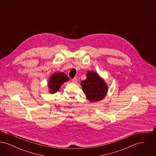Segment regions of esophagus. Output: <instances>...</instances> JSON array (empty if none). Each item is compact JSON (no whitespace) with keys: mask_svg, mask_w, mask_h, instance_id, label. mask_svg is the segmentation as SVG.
<instances>
[{"mask_svg":"<svg viewBox=\"0 0 156 156\" xmlns=\"http://www.w3.org/2000/svg\"><path fill=\"white\" fill-rule=\"evenodd\" d=\"M77 81H78V80L76 78H74L73 79H72V82L74 83H76V82H77Z\"/></svg>","mask_w":156,"mask_h":156,"instance_id":"1","label":"esophagus"}]
</instances>
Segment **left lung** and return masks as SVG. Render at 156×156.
Listing matches in <instances>:
<instances>
[{
  "instance_id": "left-lung-1",
  "label": "left lung",
  "mask_w": 156,
  "mask_h": 156,
  "mask_svg": "<svg viewBox=\"0 0 156 156\" xmlns=\"http://www.w3.org/2000/svg\"><path fill=\"white\" fill-rule=\"evenodd\" d=\"M81 84L83 93L92 102L101 101L108 92L106 84L95 72H88L87 79Z\"/></svg>"
}]
</instances>
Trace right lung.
<instances>
[{
    "instance_id": "1",
    "label": "right lung",
    "mask_w": 156,
    "mask_h": 156,
    "mask_svg": "<svg viewBox=\"0 0 156 156\" xmlns=\"http://www.w3.org/2000/svg\"><path fill=\"white\" fill-rule=\"evenodd\" d=\"M68 80V76L63 73H59L52 75L50 79V81L48 82V86L51 90L50 92L52 94L56 92L62 84Z\"/></svg>"
}]
</instances>
